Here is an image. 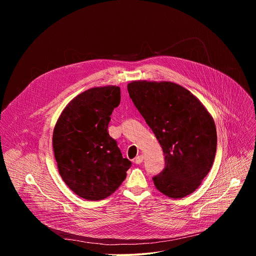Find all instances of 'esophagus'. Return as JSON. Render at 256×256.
Here are the masks:
<instances>
[{
	"label": "esophagus",
	"instance_id": "obj_1",
	"mask_svg": "<svg viewBox=\"0 0 256 256\" xmlns=\"http://www.w3.org/2000/svg\"><path fill=\"white\" fill-rule=\"evenodd\" d=\"M142 160H144V155H138V156L136 157L134 163H136V164H140V163L142 162Z\"/></svg>",
	"mask_w": 256,
	"mask_h": 256
}]
</instances>
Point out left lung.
I'll return each mask as SVG.
<instances>
[{
    "mask_svg": "<svg viewBox=\"0 0 256 256\" xmlns=\"http://www.w3.org/2000/svg\"><path fill=\"white\" fill-rule=\"evenodd\" d=\"M128 90L165 155V168L153 178L156 188L171 198L190 196L214 160L212 116L196 96L172 82L136 80L128 84Z\"/></svg>",
    "mask_w": 256,
    "mask_h": 256,
    "instance_id": "obj_1",
    "label": "left lung"
}]
</instances>
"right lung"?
Instances as JSON below:
<instances>
[{"label":"right lung","instance_id":"obj_1","mask_svg":"<svg viewBox=\"0 0 256 256\" xmlns=\"http://www.w3.org/2000/svg\"><path fill=\"white\" fill-rule=\"evenodd\" d=\"M120 102L118 86L90 88L66 104L54 128L58 173L70 190L87 200L112 196L132 166L107 130Z\"/></svg>","mask_w":256,"mask_h":256}]
</instances>
